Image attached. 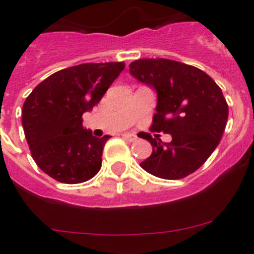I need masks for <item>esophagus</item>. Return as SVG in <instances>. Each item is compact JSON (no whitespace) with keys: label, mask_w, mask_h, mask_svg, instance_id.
Here are the masks:
<instances>
[{"label":"esophagus","mask_w":254,"mask_h":254,"mask_svg":"<svg viewBox=\"0 0 254 254\" xmlns=\"http://www.w3.org/2000/svg\"><path fill=\"white\" fill-rule=\"evenodd\" d=\"M123 138H126L127 141H129V142H134V141H137V136L134 133H123L122 134Z\"/></svg>","instance_id":"34e87169"}]
</instances>
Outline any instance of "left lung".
<instances>
[{
	"instance_id": "8db88e82",
	"label": "left lung",
	"mask_w": 254,
	"mask_h": 254,
	"mask_svg": "<svg viewBox=\"0 0 254 254\" xmlns=\"http://www.w3.org/2000/svg\"><path fill=\"white\" fill-rule=\"evenodd\" d=\"M129 73L158 94L150 129L172 134L170 142L147 134L152 154L141 168L173 181L196 172L225 131L229 108L219 85L202 69L167 58L134 61Z\"/></svg>"
}]
</instances>
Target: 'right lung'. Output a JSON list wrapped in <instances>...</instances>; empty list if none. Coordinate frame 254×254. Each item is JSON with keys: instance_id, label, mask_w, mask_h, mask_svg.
Returning a JSON list of instances; mask_svg holds the SVG:
<instances>
[{"instance_id": "obj_1", "label": "right lung", "mask_w": 254, "mask_h": 254, "mask_svg": "<svg viewBox=\"0 0 254 254\" xmlns=\"http://www.w3.org/2000/svg\"><path fill=\"white\" fill-rule=\"evenodd\" d=\"M125 68L123 62L82 64L57 71L35 86L22 105V127L38 167L67 185L93 178L104 145L84 128L82 114L102 100Z\"/></svg>"}]
</instances>
